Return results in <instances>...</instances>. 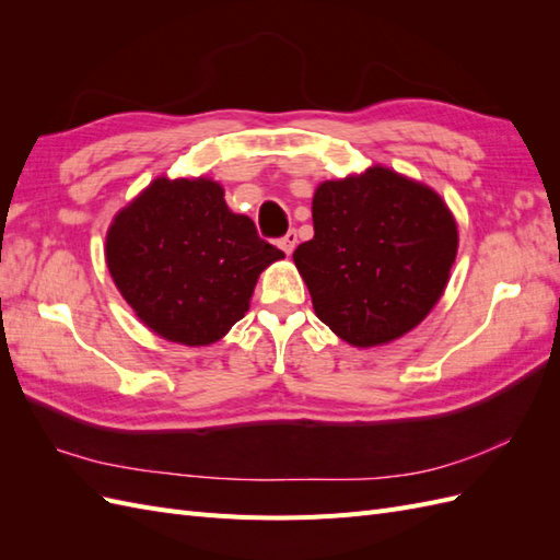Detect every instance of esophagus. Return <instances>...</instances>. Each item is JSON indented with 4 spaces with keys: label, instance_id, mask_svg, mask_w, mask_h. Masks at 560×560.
Wrapping results in <instances>:
<instances>
[{
    "label": "esophagus",
    "instance_id": "1",
    "mask_svg": "<svg viewBox=\"0 0 560 560\" xmlns=\"http://www.w3.org/2000/svg\"><path fill=\"white\" fill-rule=\"evenodd\" d=\"M296 231H290V233H284L282 238L278 241V245H280V249L284 252V254H292L294 252V247H296Z\"/></svg>",
    "mask_w": 560,
    "mask_h": 560
}]
</instances>
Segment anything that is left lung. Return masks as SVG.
<instances>
[{
    "mask_svg": "<svg viewBox=\"0 0 560 560\" xmlns=\"http://www.w3.org/2000/svg\"><path fill=\"white\" fill-rule=\"evenodd\" d=\"M313 229L294 264L317 317L358 348L413 329L442 296L455 261L457 226L446 202L387 167L319 184Z\"/></svg>",
    "mask_w": 560,
    "mask_h": 560,
    "instance_id": "obj_1",
    "label": "left lung"
}]
</instances>
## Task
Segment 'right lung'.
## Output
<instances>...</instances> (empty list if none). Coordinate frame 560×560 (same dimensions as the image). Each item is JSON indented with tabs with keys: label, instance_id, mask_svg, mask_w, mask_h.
<instances>
[{
	"label": "right lung",
	"instance_id": "right-lung-1",
	"mask_svg": "<svg viewBox=\"0 0 560 560\" xmlns=\"http://www.w3.org/2000/svg\"><path fill=\"white\" fill-rule=\"evenodd\" d=\"M282 257L202 177L156 179L107 233L118 292L147 327L184 346L219 341L247 313L261 270Z\"/></svg>",
	"mask_w": 560,
	"mask_h": 560
}]
</instances>
